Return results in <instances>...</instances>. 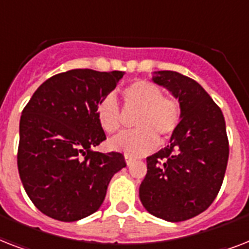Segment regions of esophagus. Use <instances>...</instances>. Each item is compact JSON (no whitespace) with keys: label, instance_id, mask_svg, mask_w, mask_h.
Wrapping results in <instances>:
<instances>
[{"label":"esophagus","instance_id":"34e87169","mask_svg":"<svg viewBox=\"0 0 249 249\" xmlns=\"http://www.w3.org/2000/svg\"><path fill=\"white\" fill-rule=\"evenodd\" d=\"M125 161H126V164H128V165H130V164L134 161V158L130 155H125Z\"/></svg>","mask_w":249,"mask_h":249}]
</instances>
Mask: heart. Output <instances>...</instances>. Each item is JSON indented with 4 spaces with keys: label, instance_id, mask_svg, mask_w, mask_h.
<instances>
[{
    "label": "heart",
    "instance_id": "b5f03b06",
    "mask_svg": "<svg viewBox=\"0 0 249 249\" xmlns=\"http://www.w3.org/2000/svg\"><path fill=\"white\" fill-rule=\"evenodd\" d=\"M125 111L134 113L137 129L123 133L109 142L112 150L130 156L148 154L160 140H168L179 125L181 106L173 97L163 95L161 88L147 80H138L123 90ZM98 121L108 134H115L125 124V115L113 94L106 95L97 106Z\"/></svg>",
    "mask_w": 249,
    "mask_h": 249
}]
</instances>
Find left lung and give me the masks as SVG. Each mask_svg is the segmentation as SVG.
I'll return each mask as SVG.
<instances>
[{
    "label": "left lung",
    "mask_w": 249,
    "mask_h": 249,
    "mask_svg": "<svg viewBox=\"0 0 249 249\" xmlns=\"http://www.w3.org/2000/svg\"><path fill=\"white\" fill-rule=\"evenodd\" d=\"M181 106V121L169 144L148 156L140 199L148 213L169 222L200 214L212 204L224 181L229 140L222 111L195 80L174 71H158Z\"/></svg>",
    "instance_id": "8db88e82"
}]
</instances>
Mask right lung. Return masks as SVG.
I'll return each mask as SVG.
<instances>
[{
    "label": "right lung",
    "mask_w": 249,
    "mask_h": 249,
    "mask_svg": "<svg viewBox=\"0 0 249 249\" xmlns=\"http://www.w3.org/2000/svg\"><path fill=\"white\" fill-rule=\"evenodd\" d=\"M125 72L71 70L46 80L23 109L18 169L38 211L63 222L97 212L113 174L126 166L120 152L93 151L106 140L97 106Z\"/></svg>",
    "instance_id": "1"
}]
</instances>
